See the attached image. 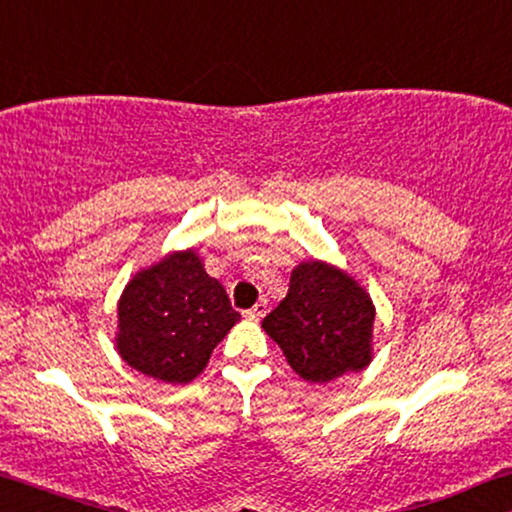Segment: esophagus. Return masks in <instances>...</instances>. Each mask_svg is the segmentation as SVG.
<instances>
[{
  "mask_svg": "<svg viewBox=\"0 0 512 512\" xmlns=\"http://www.w3.org/2000/svg\"><path fill=\"white\" fill-rule=\"evenodd\" d=\"M265 312H268V300L261 298L254 307H251V310L244 312V317L251 319V321H258V319H263V317H265Z\"/></svg>",
  "mask_w": 512,
  "mask_h": 512,
  "instance_id": "34e87169",
  "label": "esophagus"
}]
</instances>
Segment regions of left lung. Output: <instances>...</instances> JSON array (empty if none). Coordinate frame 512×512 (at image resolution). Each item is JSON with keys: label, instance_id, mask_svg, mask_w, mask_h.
Returning <instances> with one entry per match:
<instances>
[{"label": "left lung", "instance_id": "1", "mask_svg": "<svg viewBox=\"0 0 512 512\" xmlns=\"http://www.w3.org/2000/svg\"><path fill=\"white\" fill-rule=\"evenodd\" d=\"M373 321V300L352 277L310 261L291 272L289 293L263 328L303 380L321 384L368 366Z\"/></svg>", "mask_w": 512, "mask_h": 512}]
</instances>
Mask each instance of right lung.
Masks as SVG:
<instances>
[{"label": "right lung", "mask_w": 512, "mask_h": 512, "mask_svg": "<svg viewBox=\"0 0 512 512\" xmlns=\"http://www.w3.org/2000/svg\"><path fill=\"white\" fill-rule=\"evenodd\" d=\"M240 319L193 249L137 272L118 303V352L139 373L186 384Z\"/></svg>", "instance_id": "add662e5"}]
</instances>
